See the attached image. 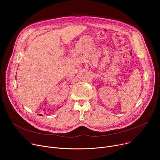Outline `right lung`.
<instances>
[{"label":"right lung","instance_id":"right-lung-1","mask_svg":"<svg viewBox=\"0 0 160 160\" xmlns=\"http://www.w3.org/2000/svg\"><path fill=\"white\" fill-rule=\"evenodd\" d=\"M40 116H41V115H40Z\"/></svg>","mask_w":160,"mask_h":160}]
</instances>
